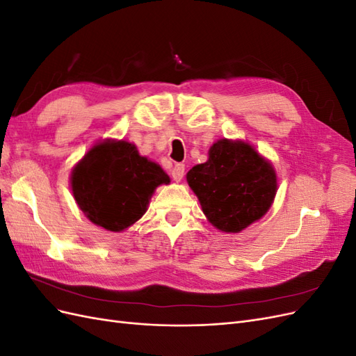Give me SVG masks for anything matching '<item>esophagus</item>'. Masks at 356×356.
<instances>
[{
    "label": "esophagus",
    "instance_id": "34e87169",
    "mask_svg": "<svg viewBox=\"0 0 356 356\" xmlns=\"http://www.w3.org/2000/svg\"><path fill=\"white\" fill-rule=\"evenodd\" d=\"M184 170H186L184 165H175L174 168H172L170 175H172V178H174V181L179 182L182 179V177H184Z\"/></svg>",
    "mask_w": 356,
    "mask_h": 356
}]
</instances>
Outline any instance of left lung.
Segmentation results:
<instances>
[{
  "label": "left lung",
  "mask_w": 356,
  "mask_h": 356,
  "mask_svg": "<svg viewBox=\"0 0 356 356\" xmlns=\"http://www.w3.org/2000/svg\"><path fill=\"white\" fill-rule=\"evenodd\" d=\"M208 221L224 233H239L270 209L277 190L268 160L245 141L220 139L204 163L187 174Z\"/></svg>",
  "instance_id": "1"
}]
</instances>
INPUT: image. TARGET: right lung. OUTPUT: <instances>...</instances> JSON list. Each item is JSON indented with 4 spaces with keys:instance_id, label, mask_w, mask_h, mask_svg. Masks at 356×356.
Segmentation results:
<instances>
[{
    "instance_id": "right-lung-1",
    "label": "right lung",
    "mask_w": 356,
    "mask_h": 356,
    "mask_svg": "<svg viewBox=\"0 0 356 356\" xmlns=\"http://www.w3.org/2000/svg\"><path fill=\"white\" fill-rule=\"evenodd\" d=\"M170 178L134 144L105 139L95 144L71 172L79 208L93 224L123 232L143 217L154 190Z\"/></svg>"
}]
</instances>
